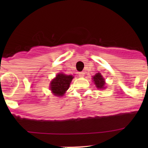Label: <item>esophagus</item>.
Here are the masks:
<instances>
[{
    "instance_id": "1",
    "label": "esophagus",
    "mask_w": 148,
    "mask_h": 148,
    "mask_svg": "<svg viewBox=\"0 0 148 148\" xmlns=\"http://www.w3.org/2000/svg\"><path fill=\"white\" fill-rule=\"evenodd\" d=\"M78 76H79V77H81V78H82V77H84V73L82 72H82H79L78 74Z\"/></svg>"
}]
</instances>
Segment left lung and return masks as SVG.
<instances>
[{
	"label": "left lung",
	"instance_id": "1",
	"mask_svg": "<svg viewBox=\"0 0 148 148\" xmlns=\"http://www.w3.org/2000/svg\"><path fill=\"white\" fill-rule=\"evenodd\" d=\"M94 83L98 89H105V81L100 73H97L92 77Z\"/></svg>",
	"mask_w": 148,
	"mask_h": 148
}]
</instances>
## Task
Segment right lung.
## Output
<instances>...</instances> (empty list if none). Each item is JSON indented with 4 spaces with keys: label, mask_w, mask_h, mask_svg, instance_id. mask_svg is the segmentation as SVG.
Segmentation results:
<instances>
[{
    "label": "right lung",
    "mask_w": 148,
    "mask_h": 148,
    "mask_svg": "<svg viewBox=\"0 0 148 148\" xmlns=\"http://www.w3.org/2000/svg\"><path fill=\"white\" fill-rule=\"evenodd\" d=\"M73 78L74 77L72 75H66L63 73L58 74L50 83V89L53 95L57 97L63 96L69 87Z\"/></svg>",
    "instance_id": "add662e5"
}]
</instances>
